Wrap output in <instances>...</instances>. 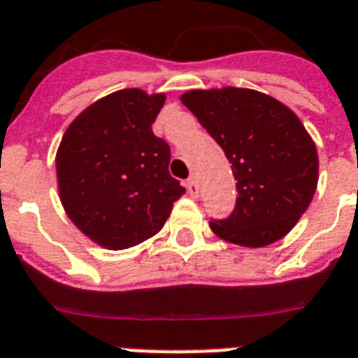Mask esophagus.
Returning <instances> with one entry per match:
<instances>
[{
  "instance_id": "obj_1",
  "label": "esophagus",
  "mask_w": 358,
  "mask_h": 358,
  "mask_svg": "<svg viewBox=\"0 0 358 358\" xmlns=\"http://www.w3.org/2000/svg\"><path fill=\"white\" fill-rule=\"evenodd\" d=\"M185 187H187V193H189L193 199H196V196H199V184H196L195 178L187 180V182H185Z\"/></svg>"
}]
</instances>
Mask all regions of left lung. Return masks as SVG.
<instances>
[{
	"instance_id": "obj_1",
	"label": "left lung",
	"mask_w": 358,
	"mask_h": 358,
	"mask_svg": "<svg viewBox=\"0 0 358 358\" xmlns=\"http://www.w3.org/2000/svg\"><path fill=\"white\" fill-rule=\"evenodd\" d=\"M182 103L232 163L234 212L210 221L224 241L266 247L284 238L306 212L317 185V150L299 117L269 94L223 87L187 91Z\"/></svg>"
}]
</instances>
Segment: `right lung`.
Masks as SVG:
<instances>
[{
    "mask_svg": "<svg viewBox=\"0 0 358 358\" xmlns=\"http://www.w3.org/2000/svg\"><path fill=\"white\" fill-rule=\"evenodd\" d=\"M165 94L111 92L81 111L57 156L59 196L94 243L122 250L163 229L185 189L169 174L171 148L152 131Z\"/></svg>",
    "mask_w": 358,
    "mask_h": 358,
    "instance_id": "add662e5",
    "label": "right lung"
}]
</instances>
